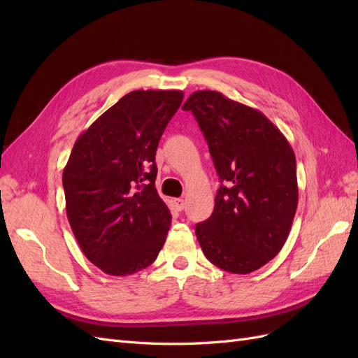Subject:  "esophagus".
Segmentation results:
<instances>
[{
  "label": "esophagus",
  "mask_w": 358,
  "mask_h": 358,
  "mask_svg": "<svg viewBox=\"0 0 358 358\" xmlns=\"http://www.w3.org/2000/svg\"><path fill=\"white\" fill-rule=\"evenodd\" d=\"M173 204H175V208L178 210L185 209V201H183V199H175V200H173Z\"/></svg>",
  "instance_id": "34e87169"
}]
</instances>
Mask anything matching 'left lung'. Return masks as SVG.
<instances>
[{"instance_id":"8db88e82","label":"left lung","mask_w":358,"mask_h":358,"mask_svg":"<svg viewBox=\"0 0 358 358\" xmlns=\"http://www.w3.org/2000/svg\"><path fill=\"white\" fill-rule=\"evenodd\" d=\"M182 109L196 116L222 183L210 218L196 225L203 254L225 272L251 273L289 234L299 200L294 150L262 112L221 92H194Z\"/></svg>"}]
</instances>
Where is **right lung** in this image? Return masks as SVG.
Here are the masks:
<instances>
[{"instance_id":"right-lung-1","label":"right lung","mask_w":358,"mask_h":358,"mask_svg":"<svg viewBox=\"0 0 358 358\" xmlns=\"http://www.w3.org/2000/svg\"><path fill=\"white\" fill-rule=\"evenodd\" d=\"M182 91H133L76 140L62 173L66 210L85 257L112 276L152 264L171 215L155 188V154Z\"/></svg>"}]
</instances>
